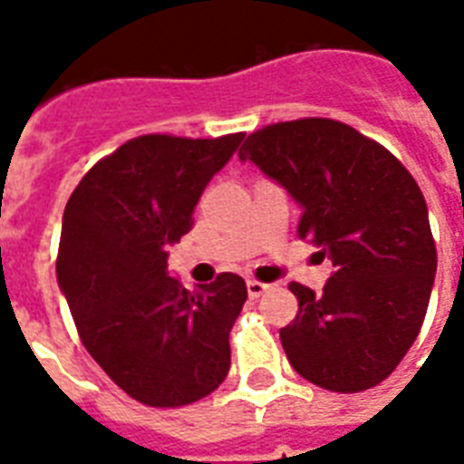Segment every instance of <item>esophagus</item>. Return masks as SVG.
<instances>
[{
  "instance_id": "esophagus-1",
  "label": "esophagus",
  "mask_w": 464,
  "mask_h": 464,
  "mask_svg": "<svg viewBox=\"0 0 464 464\" xmlns=\"http://www.w3.org/2000/svg\"><path fill=\"white\" fill-rule=\"evenodd\" d=\"M267 289H269V284H262L257 282V279H247V296L250 298H260Z\"/></svg>"
}]
</instances>
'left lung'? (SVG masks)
Listing matches in <instances>:
<instances>
[{"mask_svg": "<svg viewBox=\"0 0 464 464\" xmlns=\"http://www.w3.org/2000/svg\"><path fill=\"white\" fill-rule=\"evenodd\" d=\"M238 156L301 204L298 236L334 267L320 296L289 284L298 313L279 330L286 359L317 388H375L414 344L436 276L417 180L378 141L327 118L262 127Z\"/></svg>", "mask_w": 464, "mask_h": 464, "instance_id": "left-lung-1", "label": "left lung"}]
</instances>
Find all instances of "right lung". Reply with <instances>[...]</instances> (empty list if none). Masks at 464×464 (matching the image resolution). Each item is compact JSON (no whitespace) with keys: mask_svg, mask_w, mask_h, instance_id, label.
I'll use <instances>...</instances> for the list:
<instances>
[{"mask_svg":"<svg viewBox=\"0 0 464 464\" xmlns=\"http://www.w3.org/2000/svg\"><path fill=\"white\" fill-rule=\"evenodd\" d=\"M240 141V132L144 134L98 160L64 207L57 282L79 337L111 381L149 407L197 402L231 368L246 282L224 272L185 289L168 276V246L192 228L207 182Z\"/></svg>","mask_w":464,"mask_h":464,"instance_id":"add662e5","label":"right lung"}]
</instances>
